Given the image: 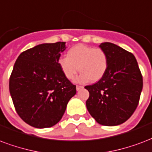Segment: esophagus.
<instances>
[{"instance_id":"obj_1","label":"esophagus","mask_w":152,"mask_h":152,"mask_svg":"<svg viewBox=\"0 0 152 152\" xmlns=\"http://www.w3.org/2000/svg\"><path fill=\"white\" fill-rule=\"evenodd\" d=\"M83 86H76V90H77V91H80L81 89H83Z\"/></svg>"}]
</instances>
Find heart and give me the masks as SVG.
Instances as JSON below:
<instances>
[{"mask_svg":"<svg viewBox=\"0 0 152 152\" xmlns=\"http://www.w3.org/2000/svg\"><path fill=\"white\" fill-rule=\"evenodd\" d=\"M58 62L63 75L69 80L75 78L79 69L81 74L77 78L78 83L90 80L98 82L104 76L108 67V58L104 50L83 44L70 48L67 57H61Z\"/></svg>","mask_w":152,"mask_h":152,"instance_id":"obj_1","label":"heart"}]
</instances>
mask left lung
Segmentation results:
<instances>
[{
  "mask_svg": "<svg viewBox=\"0 0 152 152\" xmlns=\"http://www.w3.org/2000/svg\"><path fill=\"white\" fill-rule=\"evenodd\" d=\"M99 47L108 58L104 76L85 88L90 93L86 104L98 124L117 126L136 109L142 89V77L134 56L120 46L103 42Z\"/></svg>",
  "mask_w": 152,
  "mask_h": 152,
  "instance_id": "8db88e82",
  "label": "left lung"
}]
</instances>
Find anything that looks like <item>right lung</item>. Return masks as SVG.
Listing matches in <instances>:
<instances>
[{
    "mask_svg": "<svg viewBox=\"0 0 152 152\" xmlns=\"http://www.w3.org/2000/svg\"><path fill=\"white\" fill-rule=\"evenodd\" d=\"M66 42L44 43L18 56L10 78V92L16 111L36 128L54 126L62 118L76 94L58 65Z\"/></svg>",
    "mask_w": 152,
    "mask_h": 152,
    "instance_id": "add662e5",
    "label": "right lung"
}]
</instances>
